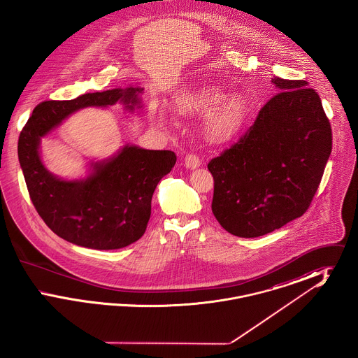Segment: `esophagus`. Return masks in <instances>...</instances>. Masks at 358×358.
Returning a JSON list of instances; mask_svg holds the SVG:
<instances>
[{"label": "esophagus", "instance_id": "1", "mask_svg": "<svg viewBox=\"0 0 358 358\" xmlns=\"http://www.w3.org/2000/svg\"><path fill=\"white\" fill-rule=\"evenodd\" d=\"M185 166L187 169H196L200 166V158L196 154H187L185 157Z\"/></svg>", "mask_w": 358, "mask_h": 358}]
</instances>
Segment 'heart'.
Here are the masks:
<instances>
[{
    "label": "heart",
    "instance_id": "1",
    "mask_svg": "<svg viewBox=\"0 0 358 358\" xmlns=\"http://www.w3.org/2000/svg\"><path fill=\"white\" fill-rule=\"evenodd\" d=\"M216 87H201L181 95L177 106L185 113H208L206 131L212 139L227 141L235 136L247 118V106L238 96L224 99Z\"/></svg>",
    "mask_w": 358,
    "mask_h": 358
}]
</instances>
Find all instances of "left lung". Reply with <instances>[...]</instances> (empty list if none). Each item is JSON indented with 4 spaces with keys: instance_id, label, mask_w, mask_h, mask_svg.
<instances>
[{
    "instance_id": "8db88e82",
    "label": "left lung",
    "mask_w": 358,
    "mask_h": 358,
    "mask_svg": "<svg viewBox=\"0 0 358 358\" xmlns=\"http://www.w3.org/2000/svg\"><path fill=\"white\" fill-rule=\"evenodd\" d=\"M279 90L236 143L209 161L212 212L229 234L257 238L301 217L321 184L331 127L305 80L273 78Z\"/></svg>"
}]
</instances>
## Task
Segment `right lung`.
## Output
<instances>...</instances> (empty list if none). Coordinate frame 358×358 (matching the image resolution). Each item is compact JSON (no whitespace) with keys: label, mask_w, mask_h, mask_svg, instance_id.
<instances>
[{"label":"right lung","mask_w":358,"mask_h":358,"mask_svg":"<svg viewBox=\"0 0 358 358\" xmlns=\"http://www.w3.org/2000/svg\"><path fill=\"white\" fill-rule=\"evenodd\" d=\"M142 88H115L72 101H45L34 107L18 138V161L40 217L72 244L92 250H117L141 238L152 213V197L159 180L171 173L176 154L124 146L118 155L96 162L90 177L64 181L44 168L40 138L69 114L88 106L120 101L133 110Z\"/></svg>","instance_id":"add662e5"}]
</instances>
